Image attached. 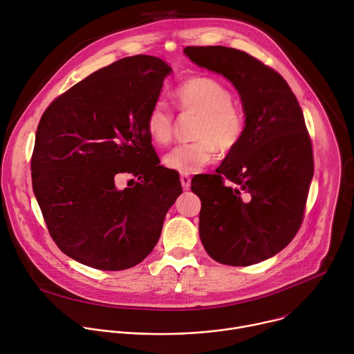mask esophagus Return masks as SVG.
I'll list each match as a JSON object with an SVG mask.
<instances>
[{
	"mask_svg": "<svg viewBox=\"0 0 354 354\" xmlns=\"http://www.w3.org/2000/svg\"><path fill=\"white\" fill-rule=\"evenodd\" d=\"M180 183H182L183 190H189V187H190V176L186 175V174H182L180 175Z\"/></svg>",
	"mask_w": 354,
	"mask_h": 354,
	"instance_id": "esophagus-1",
	"label": "esophagus"
}]
</instances>
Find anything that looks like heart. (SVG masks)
<instances>
[{
  "label": "heart",
  "instance_id": "1",
  "mask_svg": "<svg viewBox=\"0 0 354 354\" xmlns=\"http://www.w3.org/2000/svg\"><path fill=\"white\" fill-rule=\"evenodd\" d=\"M176 106L197 115L190 142L179 144L164 157V165L179 174H193L209 165L216 149L228 154L242 141L246 131L245 113L232 104L231 91L209 77H193L174 91ZM147 131L157 145H165L174 134V115L164 100H157L147 116Z\"/></svg>",
  "mask_w": 354,
  "mask_h": 354
}]
</instances>
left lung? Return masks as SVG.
Listing matches in <instances>:
<instances>
[{
  "label": "left lung",
  "mask_w": 354,
  "mask_h": 354,
  "mask_svg": "<svg viewBox=\"0 0 354 354\" xmlns=\"http://www.w3.org/2000/svg\"><path fill=\"white\" fill-rule=\"evenodd\" d=\"M183 53L235 86L246 118L242 141L217 174L192 179L201 243L223 265L259 263L291 242L304 217L314 176L304 115L286 80L248 53L224 46H187Z\"/></svg>",
  "instance_id": "8db88e82"
}]
</instances>
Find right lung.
Here are the masks:
<instances>
[{
    "label": "right lung",
    "instance_id": "obj_1",
    "mask_svg": "<svg viewBox=\"0 0 354 354\" xmlns=\"http://www.w3.org/2000/svg\"><path fill=\"white\" fill-rule=\"evenodd\" d=\"M171 73L154 56L124 57L55 99L39 122L33 193L53 241L82 265L124 270L142 262L182 193L145 126ZM119 173L138 182L119 191Z\"/></svg>",
    "mask_w": 354,
    "mask_h": 354
}]
</instances>
